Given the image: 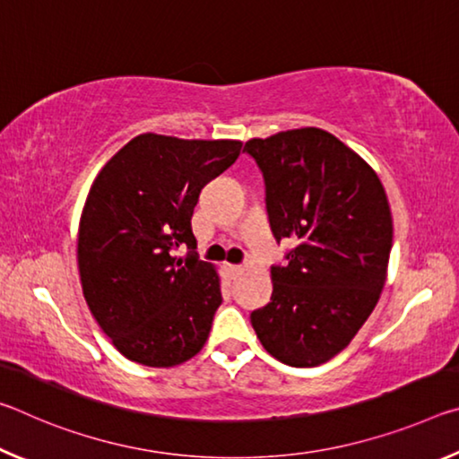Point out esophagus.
<instances>
[{
    "instance_id": "1",
    "label": "esophagus",
    "mask_w": 459,
    "mask_h": 459,
    "mask_svg": "<svg viewBox=\"0 0 459 459\" xmlns=\"http://www.w3.org/2000/svg\"><path fill=\"white\" fill-rule=\"evenodd\" d=\"M243 265H230V263H227V271L230 273V277L235 279V277H238L240 273H243Z\"/></svg>"
}]
</instances>
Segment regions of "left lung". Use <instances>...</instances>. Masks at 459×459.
<instances>
[{"mask_svg":"<svg viewBox=\"0 0 459 459\" xmlns=\"http://www.w3.org/2000/svg\"><path fill=\"white\" fill-rule=\"evenodd\" d=\"M265 182L277 240L293 238L287 265L271 267L273 293L251 324L290 367H320L351 344L383 291L393 219L367 161L317 127L251 139L245 150Z\"/></svg>","mask_w":459,"mask_h":459,"instance_id":"8db88e82","label":"left lung"}]
</instances>
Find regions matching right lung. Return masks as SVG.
Wrapping results in <instances>:
<instances>
[{"mask_svg": "<svg viewBox=\"0 0 459 459\" xmlns=\"http://www.w3.org/2000/svg\"><path fill=\"white\" fill-rule=\"evenodd\" d=\"M240 145L143 134L92 182L79 229L82 293L126 359L168 368L204 346L222 293L214 267L194 251L192 214ZM180 247L189 253L178 260Z\"/></svg>", "mask_w": 459, "mask_h": 459, "instance_id": "obj_1", "label": "right lung"}]
</instances>
